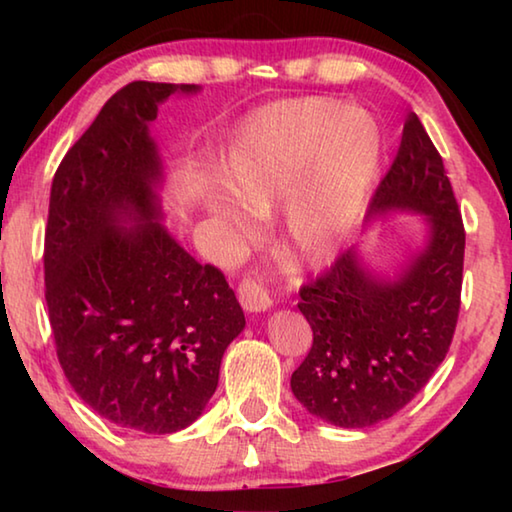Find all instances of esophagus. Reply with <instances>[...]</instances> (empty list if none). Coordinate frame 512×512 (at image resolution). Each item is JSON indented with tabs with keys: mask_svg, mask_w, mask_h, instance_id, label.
Returning a JSON list of instances; mask_svg holds the SVG:
<instances>
[{
	"mask_svg": "<svg viewBox=\"0 0 512 512\" xmlns=\"http://www.w3.org/2000/svg\"><path fill=\"white\" fill-rule=\"evenodd\" d=\"M239 302L241 307L246 311H253V314L271 309L273 305V300L268 298V291L259 277H246V280L239 284Z\"/></svg>",
	"mask_w": 512,
	"mask_h": 512,
	"instance_id": "34e87169",
	"label": "esophagus"
}]
</instances>
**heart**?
Listing matches in <instances>:
<instances>
[{"instance_id": "heart-1", "label": "heart", "mask_w": 512, "mask_h": 512, "mask_svg": "<svg viewBox=\"0 0 512 512\" xmlns=\"http://www.w3.org/2000/svg\"><path fill=\"white\" fill-rule=\"evenodd\" d=\"M384 149V131L368 110L334 99L280 101L237 128L223 183L255 212L291 196L284 212L289 244L298 257L320 262L361 221ZM238 202L212 192L203 198V212L246 239L255 221Z\"/></svg>"}]
</instances>
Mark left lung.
<instances>
[{"label": "left lung", "mask_w": 512, "mask_h": 512, "mask_svg": "<svg viewBox=\"0 0 512 512\" xmlns=\"http://www.w3.org/2000/svg\"><path fill=\"white\" fill-rule=\"evenodd\" d=\"M395 210L424 214L429 225L427 246L400 273H372L350 248L300 287L298 309L314 343L291 375V391L311 415L343 429L388 420L422 391L452 345L461 309V210L415 112L404 121L368 221Z\"/></svg>", "instance_id": "left-lung-1"}]
</instances>
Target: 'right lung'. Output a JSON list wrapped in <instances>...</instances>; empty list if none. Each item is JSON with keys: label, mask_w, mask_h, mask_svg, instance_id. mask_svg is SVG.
Instances as JSON below:
<instances>
[{"label": "right lung", "mask_w": 512, "mask_h": 512, "mask_svg": "<svg viewBox=\"0 0 512 512\" xmlns=\"http://www.w3.org/2000/svg\"><path fill=\"white\" fill-rule=\"evenodd\" d=\"M198 85L135 81L106 101L60 162L45 232V298L76 395L112 424L173 433L219 384L246 327L225 275L162 228V162L149 124Z\"/></svg>", "instance_id": "obj_1"}]
</instances>
